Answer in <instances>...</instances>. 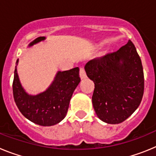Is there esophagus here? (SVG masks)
Returning <instances> with one entry per match:
<instances>
[{"label": "esophagus", "instance_id": "esophagus-1", "mask_svg": "<svg viewBox=\"0 0 156 156\" xmlns=\"http://www.w3.org/2000/svg\"><path fill=\"white\" fill-rule=\"evenodd\" d=\"M80 76L81 79H85L87 77L86 72H85V69L83 67H80Z\"/></svg>", "mask_w": 156, "mask_h": 156}]
</instances>
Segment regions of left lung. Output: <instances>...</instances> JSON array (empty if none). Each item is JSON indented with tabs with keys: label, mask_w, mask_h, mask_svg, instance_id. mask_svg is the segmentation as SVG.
Segmentation results:
<instances>
[{
	"label": "left lung",
	"mask_w": 156,
	"mask_h": 156,
	"mask_svg": "<svg viewBox=\"0 0 156 156\" xmlns=\"http://www.w3.org/2000/svg\"><path fill=\"white\" fill-rule=\"evenodd\" d=\"M84 69L94 83L92 103L101 120L118 124L138 108L144 94V72L131 41L117 51L90 60Z\"/></svg>",
	"instance_id": "1"
}]
</instances>
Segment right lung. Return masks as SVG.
<instances>
[{
	"mask_svg": "<svg viewBox=\"0 0 156 156\" xmlns=\"http://www.w3.org/2000/svg\"><path fill=\"white\" fill-rule=\"evenodd\" d=\"M44 40L45 37H37L28 47ZM18 62L19 59L14 73L12 90L15 102L19 111L27 119L40 126H50L61 122L68 112L72 95L80 82L79 68L58 71L51 84L45 91L31 95L26 92L19 81Z\"/></svg>",
	"mask_w": 156,
	"mask_h": 156,
	"instance_id": "right-lung-1",
	"label": "right lung"
}]
</instances>
